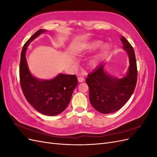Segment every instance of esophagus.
Instances as JSON below:
<instances>
[{
	"label": "esophagus",
	"mask_w": 157,
	"mask_h": 157,
	"mask_svg": "<svg viewBox=\"0 0 157 157\" xmlns=\"http://www.w3.org/2000/svg\"><path fill=\"white\" fill-rule=\"evenodd\" d=\"M84 80V78L83 77H79L78 78V81L79 82H82Z\"/></svg>",
	"instance_id": "1"
}]
</instances>
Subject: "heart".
Returning <instances> with one entry per match:
<instances>
[{"instance_id": "b5f03b06", "label": "heart", "mask_w": 157, "mask_h": 157, "mask_svg": "<svg viewBox=\"0 0 157 157\" xmlns=\"http://www.w3.org/2000/svg\"><path fill=\"white\" fill-rule=\"evenodd\" d=\"M99 45H100V43L99 42H96V43H94L92 46V48H98V47L99 46ZM97 61V58H94L93 60H92V63H95Z\"/></svg>"}]
</instances>
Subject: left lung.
Wrapping results in <instances>:
<instances>
[{
    "instance_id": "8db88e82",
    "label": "left lung",
    "mask_w": 157,
    "mask_h": 157,
    "mask_svg": "<svg viewBox=\"0 0 157 157\" xmlns=\"http://www.w3.org/2000/svg\"><path fill=\"white\" fill-rule=\"evenodd\" d=\"M121 40L130 61L129 68L124 77L118 78L108 74L101 63L86 79L90 103L96 110L103 114L119 110L130 98L136 86L137 70L134 50L124 36Z\"/></svg>"
}]
</instances>
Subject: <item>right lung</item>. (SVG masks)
<instances>
[{"label": "right lung", "instance_id": "add662e5", "mask_svg": "<svg viewBox=\"0 0 157 157\" xmlns=\"http://www.w3.org/2000/svg\"><path fill=\"white\" fill-rule=\"evenodd\" d=\"M46 32L39 29L23 47L20 64V79L22 92L31 105L39 113L54 116L67 108L78 80L75 75L59 73L51 80H41L31 75L27 66L25 52L30 42Z\"/></svg>", "mask_w": 157, "mask_h": 157}]
</instances>
